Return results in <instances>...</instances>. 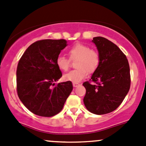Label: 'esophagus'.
Returning <instances> with one entry per match:
<instances>
[{
	"label": "esophagus",
	"mask_w": 146,
	"mask_h": 146,
	"mask_svg": "<svg viewBox=\"0 0 146 146\" xmlns=\"http://www.w3.org/2000/svg\"><path fill=\"white\" fill-rule=\"evenodd\" d=\"M79 83H76V82H74L73 83V86H74V87H76L77 86H79Z\"/></svg>",
	"instance_id": "1"
}]
</instances>
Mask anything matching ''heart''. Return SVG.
I'll return each instance as SVG.
<instances>
[{
    "instance_id": "b5f03b06",
    "label": "heart",
    "mask_w": 146,
    "mask_h": 146,
    "mask_svg": "<svg viewBox=\"0 0 146 146\" xmlns=\"http://www.w3.org/2000/svg\"><path fill=\"white\" fill-rule=\"evenodd\" d=\"M70 60L74 61L76 69L64 75L65 81L79 82L87 73L94 72L100 63V55L97 50L90 48L87 44L78 42L72 46L68 51ZM70 60L64 56H58L56 65L61 71L67 72L70 66Z\"/></svg>"
}]
</instances>
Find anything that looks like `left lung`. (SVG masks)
I'll list each match as a JSON object with an SVG mask.
<instances>
[{
  "mask_svg": "<svg viewBox=\"0 0 146 146\" xmlns=\"http://www.w3.org/2000/svg\"><path fill=\"white\" fill-rule=\"evenodd\" d=\"M92 42L97 47L100 63L89 81L83 83L84 103L92 113L106 114L120 106L129 91V64L125 54L111 41L96 37Z\"/></svg>",
  "mask_w": 146,
  "mask_h": 146,
  "instance_id": "1",
  "label": "left lung"
}]
</instances>
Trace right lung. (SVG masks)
<instances>
[{"label":"right lung","instance_id":"1","mask_svg":"<svg viewBox=\"0 0 146 146\" xmlns=\"http://www.w3.org/2000/svg\"><path fill=\"white\" fill-rule=\"evenodd\" d=\"M67 46L65 40H41L25 50L16 72L17 93L34 114L51 117L60 113L73 89L70 81L54 85L62 74L56 60Z\"/></svg>","mask_w":146,"mask_h":146}]
</instances>
